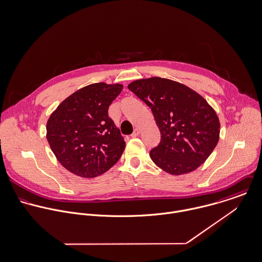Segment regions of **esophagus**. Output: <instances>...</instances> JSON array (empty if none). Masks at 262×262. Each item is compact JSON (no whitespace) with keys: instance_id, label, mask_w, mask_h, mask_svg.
I'll return each instance as SVG.
<instances>
[{"instance_id":"34e87169","label":"esophagus","mask_w":262,"mask_h":262,"mask_svg":"<svg viewBox=\"0 0 262 262\" xmlns=\"http://www.w3.org/2000/svg\"><path fill=\"white\" fill-rule=\"evenodd\" d=\"M139 135H140V129H139V128H135L134 133L132 134V138H136V137H138Z\"/></svg>"}]
</instances>
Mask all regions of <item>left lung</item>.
I'll return each instance as SVG.
<instances>
[{"instance_id":"1","label":"left lung","mask_w":262,"mask_h":262,"mask_svg":"<svg viewBox=\"0 0 262 262\" xmlns=\"http://www.w3.org/2000/svg\"><path fill=\"white\" fill-rule=\"evenodd\" d=\"M127 88L151 108L155 117L161 140L150 157L157 166L181 175L205 163L219 142L220 121L200 94L159 77L137 80Z\"/></svg>"}]
</instances>
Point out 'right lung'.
<instances>
[{"label": "right lung", "mask_w": 262, "mask_h": 262, "mask_svg": "<svg viewBox=\"0 0 262 262\" xmlns=\"http://www.w3.org/2000/svg\"><path fill=\"white\" fill-rule=\"evenodd\" d=\"M122 87L105 83L86 86L63 100L49 118L48 142L70 172L93 178L121 157L125 143L108 116V108Z\"/></svg>", "instance_id": "add662e5"}]
</instances>
